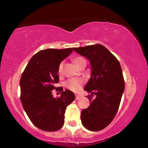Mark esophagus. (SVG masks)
Here are the masks:
<instances>
[{
  "label": "esophagus",
  "mask_w": 148,
  "mask_h": 148,
  "mask_svg": "<svg viewBox=\"0 0 148 148\" xmlns=\"http://www.w3.org/2000/svg\"><path fill=\"white\" fill-rule=\"evenodd\" d=\"M80 98H81V97H80V96H79V95H76L75 99H76V100H79V99H80Z\"/></svg>",
  "instance_id": "obj_1"
}]
</instances>
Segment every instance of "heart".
I'll return each mask as SVG.
<instances>
[{"mask_svg":"<svg viewBox=\"0 0 148 148\" xmlns=\"http://www.w3.org/2000/svg\"><path fill=\"white\" fill-rule=\"evenodd\" d=\"M73 62L77 66L79 67L84 62H86L85 59L83 57L76 56L73 58ZM63 66H64V62H61L58 67V71L59 73H62L63 71ZM84 83V80L83 79H77V78H72L69 79L64 83V86L69 90L73 92H78L81 89L82 86Z\"/></svg>","mask_w":148,"mask_h":148,"instance_id":"obj_1","label":"heart"}]
</instances>
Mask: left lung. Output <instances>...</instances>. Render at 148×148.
Returning <instances> with one entry per match:
<instances>
[{"mask_svg": "<svg viewBox=\"0 0 148 148\" xmlns=\"http://www.w3.org/2000/svg\"><path fill=\"white\" fill-rule=\"evenodd\" d=\"M75 51L87 58L91 65V77L84 87L94 100L88 97L90 106L83 109L82 123L86 129L99 131L112 122L118 112L124 80L118 59L100 44L73 48Z\"/></svg>", "mask_w": 148, "mask_h": 148, "instance_id": "8db88e82", "label": "left lung"}]
</instances>
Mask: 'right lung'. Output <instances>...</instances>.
I'll list each match as a JSON object with an SVG mask.
<instances>
[{"instance_id":"1","label":"right lung","mask_w":148,"mask_h":148,"mask_svg":"<svg viewBox=\"0 0 148 148\" xmlns=\"http://www.w3.org/2000/svg\"><path fill=\"white\" fill-rule=\"evenodd\" d=\"M72 51V48L41 50L31 58L21 77V102L32 124L39 129L48 132L60 129L66 107L75 98L69 90L55 87L59 80L58 65ZM53 89L61 92L59 98L53 97Z\"/></svg>"}]
</instances>
